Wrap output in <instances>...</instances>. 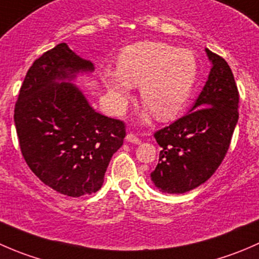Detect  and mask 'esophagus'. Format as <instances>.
<instances>
[{
    "label": "esophagus",
    "mask_w": 259,
    "mask_h": 259,
    "mask_svg": "<svg viewBox=\"0 0 259 259\" xmlns=\"http://www.w3.org/2000/svg\"><path fill=\"white\" fill-rule=\"evenodd\" d=\"M125 139H126V142L134 143V144H140V142H142V140H140L138 137H135L134 134H127Z\"/></svg>",
    "instance_id": "obj_1"
}]
</instances>
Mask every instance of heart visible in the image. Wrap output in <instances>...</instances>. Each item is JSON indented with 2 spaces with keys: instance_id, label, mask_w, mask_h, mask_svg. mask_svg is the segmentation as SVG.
Instances as JSON below:
<instances>
[{
  "instance_id": "1",
  "label": "heart",
  "mask_w": 259,
  "mask_h": 259,
  "mask_svg": "<svg viewBox=\"0 0 259 259\" xmlns=\"http://www.w3.org/2000/svg\"><path fill=\"white\" fill-rule=\"evenodd\" d=\"M198 76V62L189 50L163 42H142L120 54L117 71L101 75L116 110L133 98V86L140 88V99L159 120L178 116L187 105Z\"/></svg>"
}]
</instances>
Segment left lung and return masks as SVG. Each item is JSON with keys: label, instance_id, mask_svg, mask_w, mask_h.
<instances>
[{"label": "left lung", "instance_id": "left-lung-1", "mask_svg": "<svg viewBox=\"0 0 259 259\" xmlns=\"http://www.w3.org/2000/svg\"><path fill=\"white\" fill-rule=\"evenodd\" d=\"M211 69L188 114L154 134L160 145L151 182L163 193L183 194L207 182L228 151L238 122L239 94L226 60L205 49Z\"/></svg>", "mask_w": 259, "mask_h": 259}]
</instances>
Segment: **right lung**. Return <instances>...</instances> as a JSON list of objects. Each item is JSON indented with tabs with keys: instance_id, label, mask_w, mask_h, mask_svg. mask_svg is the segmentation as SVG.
I'll list each match as a JSON object with an SVG mask.
<instances>
[{
	"instance_id": "right-lung-1",
	"label": "right lung",
	"mask_w": 259,
	"mask_h": 259,
	"mask_svg": "<svg viewBox=\"0 0 259 259\" xmlns=\"http://www.w3.org/2000/svg\"><path fill=\"white\" fill-rule=\"evenodd\" d=\"M94 71L65 42L28 69L15 105L20 149L35 176L67 197L98 192L111 156L125 138V124L96 113L71 82Z\"/></svg>"
}]
</instances>
